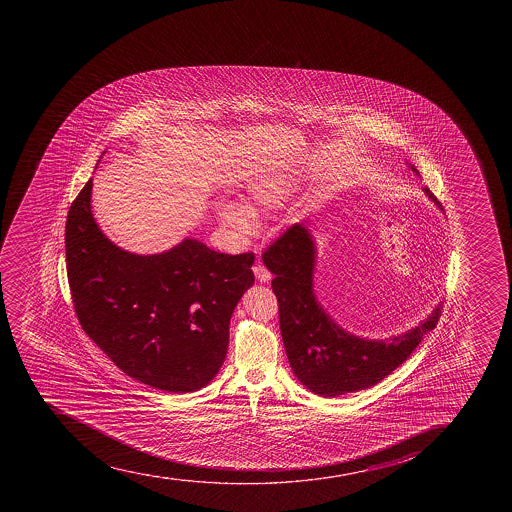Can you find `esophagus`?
I'll list each match as a JSON object with an SVG mask.
<instances>
[{
  "label": "esophagus",
  "mask_w": 512,
  "mask_h": 512,
  "mask_svg": "<svg viewBox=\"0 0 512 512\" xmlns=\"http://www.w3.org/2000/svg\"><path fill=\"white\" fill-rule=\"evenodd\" d=\"M253 274H255L257 280L262 282V284H267V282H270V279H272V274H270L269 269L264 267V265H255V267H253Z\"/></svg>",
  "instance_id": "1"
}]
</instances>
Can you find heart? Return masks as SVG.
<instances>
[{
	"mask_svg": "<svg viewBox=\"0 0 512 512\" xmlns=\"http://www.w3.org/2000/svg\"><path fill=\"white\" fill-rule=\"evenodd\" d=\"M289 192V182H285L284 178H264L248 187L245 207L228 203L220 207L218 217L223 225L240 235H250L255 230V217L280 207Z\"/></svg>",
	"mask_w": 512,
	"mask_h": 512,
	"instance_id": "heart-1",
	"label": "heart"
}]
</instances>
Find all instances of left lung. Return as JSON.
Returning <instances> with one entry per match:
<instances>
[{
    "label": "left lung",
    "mask_w": 512,
    "mask_h": 512,
    "mask_svg": "<svg viewBox=\"0 0 512 512\" xmlns=\"http://www.w3.org/2000/svg\"><path fill=\"white\" fill-rule=\"evenodd\" d=\"M424 192L442 207L429 188ZM262 260L274 274L280 332L295 377L322 397H339L379 384L404 364L441 317L439 304L415 329L385 340L360 339L340 329L315 299V243L304 223L287 228L267 247Z\"/></svg>",
    "instance_id": "obj_1"
}]
</instances>
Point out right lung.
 Returning a JSON list of instances; mask_svg holds the SVG:
<instances>
[{
  "instance_id": "1",
  "label": "right lung",
  "mask_w": 512,
  "mask_h": 512,
  "mask_svg": "<svg viewBox=\"0 0 512 512\" xmlns=\"http://www.w3.org/2000/svg\"><path fill=\"white\" fill-rule=\"evenodd\" d=\"M92 180L66 217V272L81 329L125 374L187 394L218 374L228 324L252 287V252L218 253L185 238L157 255L110 242L92 215Z\"/></svg>"
}]
</instances>
